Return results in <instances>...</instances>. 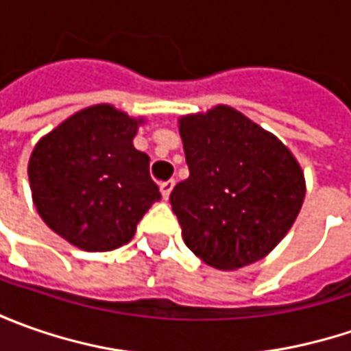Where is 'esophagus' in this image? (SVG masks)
<instances>
[{"label": "esophagus", "mask_w": 351, "mask_h": 351, "mask_svg": "<svg viewBox=\"0 0 351 351\" xmlns=\"http://www.w3.org/2000/svg\"><path fill=\"white\" fill-rule=\"evenodd\" d=\"M173 185H176V182L173 180H168V182H162L160 183V191H162V197L168 201L169 195H171V189H173Z\"/></svg>", "instance_id": "esophagus-1"}]
</instances>
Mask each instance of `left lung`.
Masks as SVG:
<instances>
[{"label":"left lung","instance_id":"left-lung-1","mask_svg":"<svg viewBox=\"0 0 351 351\" xmlns=\"http://www.w3.org/2000/svg\"><path fill=\"white\" fill-rule=\"evenodd\" d=\"M189 178L171 195L185 246L232 271L265 258L303 207L306 183L289 148L230 105L178 119Z\"/></svg>","mask_w":351,"mask_h":351}]
</instances>
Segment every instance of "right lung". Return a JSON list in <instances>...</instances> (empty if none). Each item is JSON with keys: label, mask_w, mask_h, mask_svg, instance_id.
<instances>
[{"label": "right lung", "mask_w": 351, "mask_h": 351, "mask_svg": "<svg viewBox=\"0 0 351 351\" xmlns=\"http://www.w3.org/2000/svg\"><path fill=\"white\" fill-rule=\"evenodd\" d=\"M144 117L91 105L52 128L29 158L31 195L50 230L86 252L115 250L160 201L150 158L134 148Z\"/></svg>", "instance_id": "add662e5"}]
</instances>
